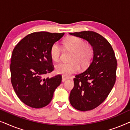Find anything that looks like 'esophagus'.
Masks as SVG:
<instances>
[{"label":"esophagus","mask_w":130,"mask_h":130,"mask_svg":"<svg viewBox=\"0 0 130 130\" xmlns=\"http://www.w3.org/2000/svg\"><path fill=\"white\" fill-rule=\"evenodd\" d=\"M70 79V77H69V76H62V82H64L67 80H68Z\"/></svg>","instance_id":"obj_1"}]
</instances>
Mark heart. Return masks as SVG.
Segmentation results:
<instances>
[{"mask_svg": "<svg viewBox=\"0 0 130 130\" xmlns=\"http://www.w3.org/2000/svg\"><path fill=\"white\" fill-rule=\"evenodd\" d=\"M65 48L72 54L69 58V63H61L55 67L56 73L63 76H69L79 72L80 66L85 69L90 63L93 56V51L89 44L85 43L82 39L76 37H70L63 42ZM61 49L58 43L53 44L50 48V56L55 62L59 61Z\"/></svg>", "mask_w": 130, "mask_h": 130, "instance_id": "b5f03b06", "label": "heart"}]
</instances>
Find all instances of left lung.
<instances>
[{"mask_svg":"<svg viewBox=\"0 0 130 130\" xmlns=\"http://www.w3.org/2000/svg\"><path fill=\"white\" fill-rule=\"evenodd\" d=\"M69 34L86 40L93 48L91 63L86 70L75 76L74 88L69 96L75 109L90 111L105 100L114 86L117 59L111 44L99 34L87 31Z\"/></svg>","mask_w":130,"mask_h":130,"instance_id":"left-lung-1","label":"left lung"}]
</instances>
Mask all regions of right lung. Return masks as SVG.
<instances>
[{
    "mask_svg": "<svg viewBox=\"0 0 130 130\" xmlns=\"http://www.w3.org/2000/svg\"><path fill=\"white\" fill-rule=\"evenodd\" d=\"M64 34L44 31L30 34L12 51V86L19 99L30 107L41 108L49 104L61 82L60 74L46 79L44 76L54 70L50 48Z\"/></svg>",
    "mask_w": 130,
    "mask_h": 130,
    "instance_id": "add662e5",
    "label": "right lung"
}]
</instances>
